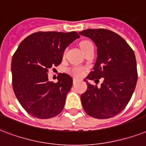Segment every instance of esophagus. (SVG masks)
<instances>
[{
  "instance_id": "1",
  "label": "esophagus",
  "mask_w": 146,
  "mask_h": 146,
  "mask_svg": "<svg viewBox=\"0 0 146 146\" xmlns=\"http://www.w3.org/2000/svg\"><path fill=\"white\" fill-rule=\"evenodd\" d=\"M78 81V79H77V78H73V84H76L77 82Z\"/></svg>"
}]
</instances>
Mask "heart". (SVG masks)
Masks as SVG:
<instances>
[{
  "mask_svg": "<svg viewBox=\"0 0 146 146\" xmlns=\"http://www.w3.org/2000/svg\"><path fill=\"white\" fill-rule=\"evenodd\" d=\"M92 46H93V44L91 43L90 41H88V40H84V41H82L80 42V48H81V49L84 53ZM68 72L74 77H81L84 74V70L81 67H74L70 68L68 70Z\"/></svg>",
  "mask_w": 146,
  "mask_h": 146,
  "instance_id": "heart-1",
  "label": "heart"
}]
</instances>
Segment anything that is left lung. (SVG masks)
I'll return each mask as SVG.
<instances>
[{"mask_svg": "<svg viewBox=\"0 0 146 146\" xmlns=\"http://www.w3.org/2000/svg\"><path fill=\"white\" fill-rule=\"evenodd\" d=\"M90 38L98 48L93 71L86 79L88 89L81 96L82 106L89 116L108 119L119 113L129 102L138 79L135 53L128 43L116 33L105 29H88L79 33Z\"/></svg>", "mask_w": 146, "mask_h": 146, "instance_id": "obj_1", "label": "left lung"}]
</instances>
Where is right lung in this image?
Listing matches in <instances>:
<instances>
[{
    "label": "right lung",
    "instance_id": "obj_1",
    "mask_svg": "<svg viewBox=\"0 0 146 146\" xmlns=\"http://www.w3.org/2000/svg\"><path fill=\"white\" fill-rule=\"evenodd\" d=\"M79 37L74 31L37 32L20 42L11 62L12 85L18 101L30 115L48 119L62 112L73 80L62 73L53 83L48 81V71L62 62L65 48Z\"/></svg>",
    "mask_w": 146,
    "mask_h": 146
}]
</instances>
